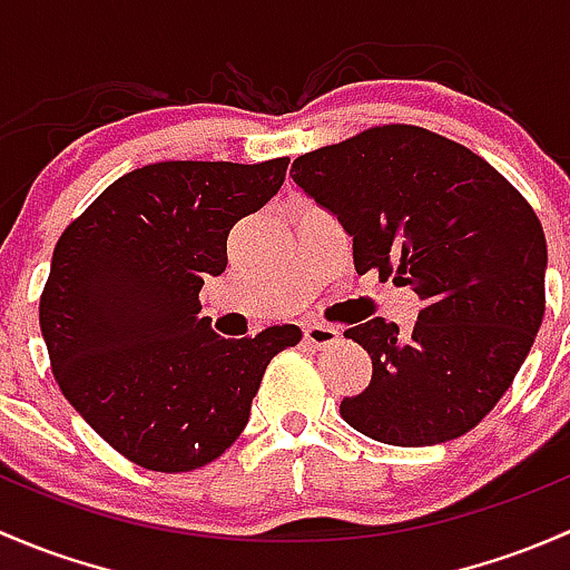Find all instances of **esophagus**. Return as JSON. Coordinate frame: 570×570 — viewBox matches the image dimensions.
Returning a JSON list of instances; mask_svg holds the SVG:
<instances>
[{
	"instance_id": "obj_1",
	"label": "esophagus",
	"mask_w": 570,
	"mask_h": 570,
	"mask_svg": "<svg viewBox=\"0 0 570 570\" xmlns=\"http://www.w3.org/2000/svg\"><path fill=\"white\" fill-rule=\"evenodd\" d=\"M303 336H306V342L312 344V347H331V344L338 342V331L331 325H322V322H308L306 327H303Z\"/></svg>"
}]
</instances>
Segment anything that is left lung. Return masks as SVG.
Here are the masks:
<instances>
[{"label": "left lung", "mask_w": 570, "mask_h": 570, "mask_svg": "<svg viewBox=\"0 0 570 570\" xmlns=\"http://www.w3.org/2000/svg\"><path fill=\"white\" fill-rule=\"evenodd\" d=\"M292 178L353 237L355 273L411 286V331L381 317L344 331L372 381L342 419L394 446L461 439L493 411L546 312V237L524 195L455 140L372 126L292 163Z\"/></svg>", "instance_id": "8db88e82"}]
</instances>
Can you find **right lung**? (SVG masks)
<instances>
[{
  "instance_id": "add662e5",
  "label": "right lung",
  "mask_w": 570,
  "mask_h": 570,
  "mask_svg": "<svg viewBox=\"0 0 570 570\" xmlns=\"http://www.w3.org/2000/svg\"><path fill=\"white\" fill-rule=\"evenodd\" d=\"M286 165H146L57 239L40 295L51 372L126 461L178 474L220 458L248 424L273 355L301 342L297 325L223 338L198 317L204 278L228 264L234 223L278 193Z\"/></svg>"
}]
</instances>
